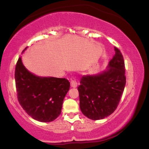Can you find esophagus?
Returning <instances> with one entry per match:
<instances>
[{
    "label": "esophagus",
    "mask_w": 149,
    "mask_h": 149,
    "mask_svg": "<svg viewBox=\"0 0 149 149\" xmlns=\"http://www.w3.org/2000/svg\"><path fill=\"white\" fill-rule=\"evenodd\" d=\"M70 86L71 87L75 88L77 87V82L74 78H72L70 79Z\"/></svg>",
    "instance_id": "1"
}]
</instances>
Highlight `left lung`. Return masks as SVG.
I'll return each mask as SVG.
<instances>
[{
	"instance_id": "obj_1",
	"label": "left lung",
	"mask_w": 149,
	"mask_h": 149,
	"mask_svg": "<svg viewBox=\"0 0 149 149\" xmlns=\"http://www.w3.org/2000/svg\"><path fill=\"white\" fill-rule=\"evenodd\" d=\"M115 52L106 70L96 74L83 76L77 88L81 111L91 120L102 119L111 115L123 94L126 83L125 63L117 47Z\"/></svg>"
}]
</instances>
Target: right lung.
<instances>
[{"label": "right lung", "instance_id": "add662e5", "mask_svg": "<svg viewBox=\"0 0 149 149\" xmlns=\"http://www.w3.org/2000/svg\"><path fill=\"white\" fill-rule=\"evenodd\" d=\"M15 80L18 101L32 119L51 122L60 115L63 101L70 89L68 79L36 76L27 70L20 57L15 66Z\"/></svg>", "mask_w": 149, "mask_h": 149}]
</instances>
